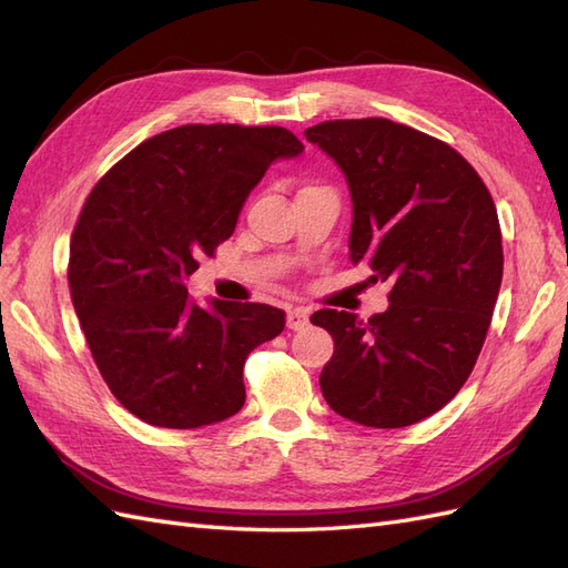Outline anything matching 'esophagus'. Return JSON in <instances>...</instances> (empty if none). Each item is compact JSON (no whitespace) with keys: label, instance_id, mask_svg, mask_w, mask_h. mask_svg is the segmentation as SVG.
Returning a JSON list of instances; mask_svg holds the SVG:
<instances>
[{"label":"esophagus","instance_id":"obj_1","mask_svg":"<svg viewBox=\"0 0 568 568\" xmlns=\"http://www.w3.org/2000/svg\"><path fill=\"white\" fill-rule=\"evenodd\" d=\"M307 324H311V320H307V311H303V307H288V311H286V326L291 332H301V329H305Z\"/></svg>","mask_w":568,"mask_h":568}]
</instances>
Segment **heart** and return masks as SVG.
Listing matches in <instances>:
<instances>
[{
    "mask_svg": "<svg viewBox=\"0 0 568 568\" xmlns=\"http://www.w3.org/2000/svg\"><path fill=\"white\" fill-rule=\"evenodd\" d=\"M305 189H311V186H305Z\"/></svg>",
    "mask_w": 568,
    "mask_h": 568,
    "instance_id": "obj_1",
    "label": "heart"
}]
</instances>
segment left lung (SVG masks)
Here are the masks:
<instances>
[{"instance_id": "obj_1", "label": "left lung", "mask_w": 568, "mask_h": 568, "mask_svg": "<svg viewBox=\"0 0 568 568\" xmlns=\"http://www.w3.org/2000/svg\"><path fill=\"white\" fill-rule=\"evenodd\" d=\"M307 142L338 163L353 196L351 261L390 282L367 322L317 311L334 338L320 374L336 415L374 428L432 417L469 379L503 282V232L471 163L386 118L324 120Z\"/></svg>"}]
</instances>
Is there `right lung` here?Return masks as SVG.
Segmentation results:
<instances>
[{
    "instance_id": "obj_1",
    "label": "right lung",
    "mask_w": 568,
    "mask_h": 568,
    "mask_svg": "<svg viewBox=\"0 0 568 568\" xmlns=\"http://www.w3.org/2000/svg\"><path fill=\"white\" fill-rule=\"evenodd\" d=\"M303 144L277 125H182L134 146L84 199L68 286L115 400L146 424L199 428L244 407V365L284 332L263 303L205 311L184 280L234 232L265 170Z\"/></svg>"
}]
</instances>
